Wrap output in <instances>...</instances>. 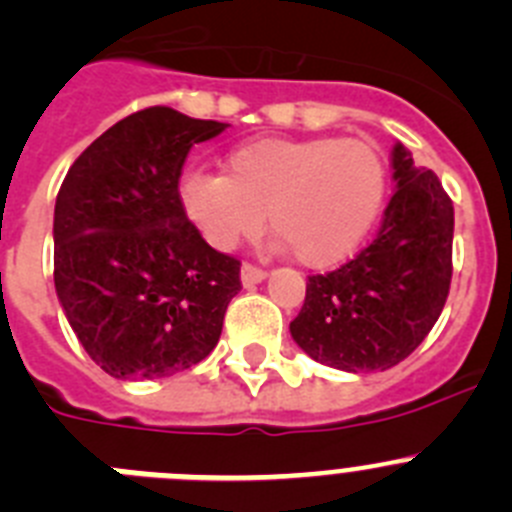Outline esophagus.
Instances as JSON below:
<instances>
[{"mask_svg": "<svg viewBox=\"0 0 512 512\" xmlns=\"http://www.w3.org/2000/svg\"><path fill=\"white\" fill-rule=\"evenodd\" d=\"M240 275H242V285H245V288H250V285L262 283V280L267 278V272L262 270V267L250 265V262H245V265H242Z\"/></svg>", "mask_w": 512, "mask_h": 512, "instance_id": "esophagus-1", "label": "esophagus"}]
</instances>
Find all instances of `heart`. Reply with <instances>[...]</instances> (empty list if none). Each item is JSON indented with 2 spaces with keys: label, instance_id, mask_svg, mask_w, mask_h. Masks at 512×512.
<instances>
[{
  "label": "heart",
  "instance_id": "b5f03b06",
  "mask_svg": "<svg viewBox=\"0 0 512 512\" xmlns=\"http://www.w3.org/2000/svg\"><path fill=\"white\" fill-rule=\"evenodd\" d=\"M389 191L386 161L361 138H257L237 146L224 176L191 174L181 184L186 217L217 250L262 229L305 267H333L364 245Z\"/></svg>",
  "mask_w": 512,
  "mask_h": 512
}]
</instances>
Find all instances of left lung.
Segmentation results:
<instances>
[{"label": "left lung", "instance_id": "8db88e82", "mask_svg": "<svg viewBox=\"0 0 512 512\" xmlns=\"http://www.w3.org/2000/svg\"><path fill=\"white\" fill-rule=\"evenodd\" d=\"M391 166L396 191L376 240L338 270L310 275L303 308L290 323L293 341L313 361L351 374L404 361L450 295L452 199L401 143Z\"/></svg>", "mask_w": 512, "mask_h": 512}]
</instances>
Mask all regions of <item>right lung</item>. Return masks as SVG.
Here are the masks:
<instances>
[{"label": "right lung", "mask_w": 512, "mask_h": 512, "mask_svg": "<svg viewBox=\"0 0 512 512\" xmlns=\"http://www.w3.org/2000/svg\"><path fill=\"white\" fill-rule=\"evenodd\" d=\"M227 123L154 105L95 138L55 202V290L65 318L113 379H161L204 361L242 290L240 260L204 242L181 204L194 143Z\"/></svg>", "instance_id": "1"}]
</instances>
